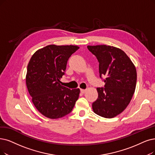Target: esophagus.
I'll list each match as a JSON object with an SVG mask.
<instances>
[{"mask_svg":"<svg viewBox=\"0 0 155 155\" xmlns=\"http://www.w3.org/2000/svg\"><path fill=\"white\" fill-rule=\"evenodd\" d=\"M86 91V90H83V89H81V92L82 94H84V93Z\"/></svg>","mask_w":155,"mask_h":155,"instance_id":"esophagus-1","label":"esophagus"}]
</instances>
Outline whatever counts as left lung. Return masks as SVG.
I'll use <instances>...</instances> for the list:
<instances>
[{"label":"left lung","instance_id":"left-lung-1","mask_svg":"<svg viewBox=\"0 0 155 155\" xmlns=\"http://www.w3.org/2000/svg\"><path fill=\"white\" fill-rule=\"evenodd\" d=\"M99 62L100 77L105 76V88H97L98 98L92 104L94 112L112 118L130 102L137 83V71L132 60L121 49L107 45L88 46Z\"/></svg>","mask_w":155,"mask_h":155}]
</instances>
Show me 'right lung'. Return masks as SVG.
Segmentation results:
<instances>
[{
  "label": "right lung",
  "instance_id": "add662e5",
  "mask_svg": "<svg viewBox=\"0 0 155 155\" xmlns=\"http://www.w3.org/2000/svg\"><path fill=\"white\" fill-rule=\"evenodd\" d=\"M79 48L78 46L48 45L31 57L26 84L35 108L50 119L70 113L79 98V88L70 90L61 84L67 60Z\"/></svg>",
  "mask_w": 155,
  "mask_h": 155
}]
</instances>
